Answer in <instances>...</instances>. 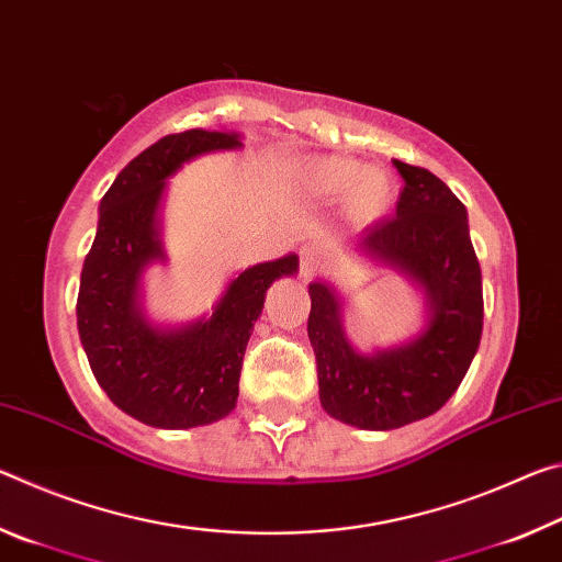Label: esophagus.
<instances>
[{
	"instance_id": "34e87169",
	"label": "esophagus",
	"mask_w": 562,
	"mask_h": 562,
	"mask_svg": "<svg viewBox=\"0 0 562 562\" xmlns=\"http://www.w3.org/2000/svg\"><path fill=\"white\" fill-rule=\"evenodd\" d=\"M322 250L315 245H304L300 250V278H312L322 268Z\"/></svg>"
}]
</instances>
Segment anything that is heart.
Wrapping results in <instances>:
<instances>
[{
    "mask_svg": "<svg viewBox=\"0 0 562 562\" xmlns=\"http://www.w3.org/2000/svg\"><path fill=\"white\" fill-rule=\"evenodd\" d=\"M304 186L319 201L345 198L347 217L355 225H372L394 203V183L384 170L364 168L349 156H319L304 166Z\"/></svg>",
    "mask_w": 562,
    "mask_h": 562,
    "instance_id": "b5f03b06",
    "label": "heart"
}]
</instances>
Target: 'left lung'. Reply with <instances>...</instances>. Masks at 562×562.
Masks as SVG:
<instances>
[{
	"instance_id": "8db88e82",
	"label": "left lung",
	"mask_w": 562,
	"mask_h": 562,
	"mask_svg": "<svg viewBox=\"0 0 562 562\" xmlns=\"http://www.w3.org/2000/svg\"><path fill=\"white\" fill-rule=\"evenodd\" d=\"M404 188L396 215L369 225L359 250L402 270L429 300V325L404 347L364 357L341 329V302L310 284L307 335L315 349L325 412L367 431H389L431 416L449 402L475 357L483 329L481 265L465 207L431 170L394 160Z\"/></svg>"
}]
</instances>
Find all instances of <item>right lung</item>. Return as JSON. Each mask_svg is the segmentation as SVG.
I'll return each instance as SVG.
<instances>
[{
    "label": "right lung",
    "instance_id": "add662e5",
    "mask_svg": "<svg viewBox=\"0 0 562 562\" xmlns=\"http://www.w3.org/2000/svg\"><path fill=\"white\" fill-rule=\"evenodd\" d=\"M237 146V133H170L133 158L101 198L97 240L83 260L76 300L81 345L111 402L156 429H193L233 412L265 292L300 265L297 255H288L247 268L211 317L183 329L160 331L140 317V272L164 258L156 213L166 178L190 158Z\"/></svg>",
    "mask_w": 562,
    "mask_h": 562
}]
</instances>
